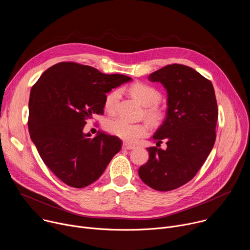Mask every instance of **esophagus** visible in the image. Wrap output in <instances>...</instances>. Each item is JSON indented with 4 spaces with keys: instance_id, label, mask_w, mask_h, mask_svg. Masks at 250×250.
Instances as JSON below:
<instances>
[{
    "instance_id": "esophagus-1",
    "label": "esophagus",
    "mask_w": 250,
    "mask_h": 250,
    "mask_svg": "<svg viewBox=\"0 0 250 250\" xmlns=\"http://www.w3.org/2000/svg\"><path fill=\"white\" fill-rule=\"evenodd\" d=\"M135 146H131V145H128L126 144V142H124L123 144V149H127V150H130V149H134Z\"/></svg>"
}]
</instances>
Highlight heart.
Listing matches in <instances>:
<instances>
[{
	"instance_id": "1",
	"label": "heart",
	"mask_w": 250,
	"mask_h": 250,
	"mask_svg": "<svg viewBox=\"0 0 250 250\" xmlns=\"http://www.w3.org/2000/svg\"><path fill=\"white\" fill-rule=\"evenodd\" d=\"M128 91L130 95L142 105H146V115L153 124H158L163 119V112L157 103L161 100V93L151 85L136 82ZM120 99V92L114 90L104 97V109L109 113H114ZM105 128L110 133L129 142L135 144L140 138L146 136L149 131V126L146 123H129L123 118H112L105 123Z\"/></svg>"
}]
</instances>
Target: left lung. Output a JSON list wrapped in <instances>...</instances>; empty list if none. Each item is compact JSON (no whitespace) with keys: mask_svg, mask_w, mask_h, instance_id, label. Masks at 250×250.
I'll return each mask as SVG.
<instances>
[{"mask_svg":"<svg viewBox=\"0 0 250 250\" xmlns=\"http://www.w3.org/2000/svg\"><path fill=\"white\" fill-rule=\"evenodd\" d=\"M148 79L166 88L168 109L138 175L150 188L166 192L192 180L208 158L217 137L218 104L211 82L189 66L167 65ZM163 141L166 150L159 148Z\"/></svg>","mask_w":250,"mask_h":250,"instance_id":"1","label":"left lung"}]
</instances>
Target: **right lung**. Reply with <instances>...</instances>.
Masks as SVG:
<instances>
[{
    "label": "right lung",
    "mask_w": 250,
    "mask_h": 250,
    "mask_svg": "<svg viewBox=\"0 0 250 250\" xmlns=\"http://www.w3.org/2000/svg\"><path fill=\"white\" fill-rule=\"evenodd\" d=\"M130 80L76 62H60L32 86L27 121L30 138L45 165L64 184L89 186L121 150L118 136L99 130L91 137L83 129L93 115L104 114L105 93Z\"/></svg>",
    "instance_id": "right-lung-1"
}]
</instances>
